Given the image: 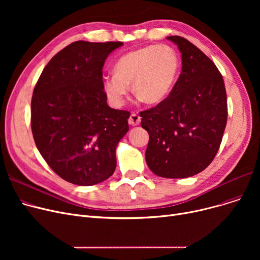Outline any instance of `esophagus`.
<instances>
[{"label":"esophagus","mask_w":260,"mask_h":260,"mask_svg":"<svg viewBox=\"0 0 260 260\" xmlns=\"http://www.w3.org/2000/svg\"><path fill=\"white\" fill-rule=\"evenodd\" d=\"M140 121H141L140 116L137 115V114H135V113H133V114L129 116V118H128V123H129L131 125H133V126L139 125V124H140Z\"/></svg>","instance_id":"esophagus-1"}]
</instances>
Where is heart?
Segmentation results:
<instances>
[{
  "instance_id": "obj_1",
  "label": "heart",
  "mask_w": 260,
  "mask_h": 260,
  "mask_svg": "<svg viewBox=\"0 0 260 260\" xmlns=\"http://www.w3.org/2000/svg\"><path fill=\"white\" fill-rule=\"evenodd\" d=\"M180 58L168 45H148L120 57L114 65V75L103 79V90L108 100L120 106L132 89L144 103L154 105L172 92L180 72Z\"/></svg>"
}]
</instances>
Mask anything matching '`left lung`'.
<instances>
[{"label":"left lung","instance_id":"left-lung-1","mask_svg":"<svg viewBox=\"0 0 260 260\" xmlns=\"http://www.w3.org/2000/svg\"><path fill=\"white\" fill-rule=\"evenodd\" d=\"M181 52V74L169 97L141 112L149 140L147 166L163 178H187L207 169L228 119L224 82L213 61L186 39L167 38Z\"/></svg>","mask_w":260,"mask_h":260}]
</instances>
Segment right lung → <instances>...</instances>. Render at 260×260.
Here are the masks:
<instances>
[{
	"instance_id": "1",
	"label": "right lung",
	"mask_w": 260,
	"mask_h": 260,
	"mask_svg": "<svg viewBox=\"0 0 260 260\" xmlns=\"http://www.w3.org/2000/svg\"><path fill=\"white\" fill-rule=\"evenodd\" d=\"M122 42L77 41L47 63L31 99V131L40 154L62 179L93 185L116 169V147L129 113L111 108L102 68Z\"/></svg>"
}]
</instances>
